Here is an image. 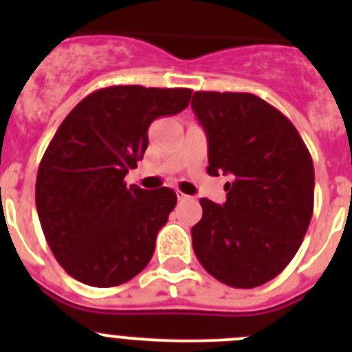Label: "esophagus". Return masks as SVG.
Wrapping results in <instances>:
<instances>
[{
    "mask_svg": "<svg viewBox=\"0 0 352 352\" xmlns=\"http://www.w3.org/2000/svg\"><path fill=\"white\" fill-rule=\"evenodd\" d=\"M176 195H178V199L179 201H188V199H192L190 195H186V194H183V192H176Z\"/></svg>",
    "mask_w": 352,
    "mask_h": 352,
    "instance_id": "esophagus-1",
    "label": "esophagus"
}]
</instances>
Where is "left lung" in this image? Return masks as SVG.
<instances>
[{
	"instance_id": "1",
	"label": "left lung",
	"mask_w": 352,
	"mask_h": 352,
	"mask_svg": "<svg viewBox=\"0 0 352 352\" xmlns=\"http://www.w3.org/2000/svg\"><path fill=\"white\" fill-rule=\"evenodd\" d=\"M208 135V174L231 176L226 203L201 199L192 245L222 284L252 289L296 256L314 211V164L291 121L252 93L195 91Z\"/></svg>"
}]
</instances>
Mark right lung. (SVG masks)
Here are the masks:
<instances>
[{"mask_svg": "<svg viewBox=\"0 0 352 352\" xmlns=\"http://www.w3.org/2000/svg\"><path fill=\"white\" fill-rule=\"evenodd\" d=\"M192 89L109 86L63 120L38 166L35 201L42 231L65 272L93 287L141 273L176 206V192L126 186L148 148L151 121L182 113Z\"/></svg>", "mask_w": 352, "mask_h": 352, "instance_id": "add662e5", "label": "right lung"}]
</instances>
